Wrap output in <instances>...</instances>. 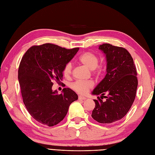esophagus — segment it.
Wrapping results in <instances>:
<instances>
[{"instance_id":"34e87169","label":"esophagus","mask_w":155,"mask_h":155,"mask_svg":"<svg viewBox=\"0 0 155 155\" xmlns=\"http://www.w3.org/2000/svg\"><path fill=\"white\" fill-rule=\"evenodd\" d=\"M78 99L80 100V101H84V100H86V98L84 97H82V96H78Z\"/></svg>"}]
</instances>
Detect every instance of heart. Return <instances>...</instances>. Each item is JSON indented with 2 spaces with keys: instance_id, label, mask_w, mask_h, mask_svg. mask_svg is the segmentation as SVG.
<instances>
[{
  "instance_id": "b5f03b06",
  "label": "heart",
  "mask_w": 155,
  "mask_h": 155,
  "mask_svg": "<svg viewBox=\"0 0 155 155\" xmlns=\"http://www.w3.org/2000/svg\"><path fill=\"white\" fill-rule=\"evenodd\" d=\"M79 62L85 66L94 75H99L101 73L102 69L98 66V58L96 54L91 52H86L82 54L79 57ZM72 66L71 62H68L64 66L62 73L65 77H69L72 73ZM93 87V83L91 81H77L71 84V88L77 93L85 94L88 91Z\"/></svg>"
}]
</instances>
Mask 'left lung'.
<instances>
[{
    "label": "left lung",
    "instance_id": "obj_1",
    "mask_svg": "<svg viewBox=\"0 0 155 155\" xmlns=\"http://www.w3.org/2000/svg\"><path fill=\"white\" fill-rule=\"evenodd\" d=\"M99 49L106 54L107 74L93 92V94L101 96L94 100L95 107L91 117L98 123L109 124L123 118L135 99L137 68L130 54L124 48L104 43Z\"/></svg>",
    "mask_w": 155,
    "mask_h": 155
}]
</instances>
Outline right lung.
I'll use <instances>...</instances> for the list:
<instances>
[{
  "instance_id": "right-lung-1",
  "label": "right lung",
  "mask_w": 155,
  "mask_h": 155,
  "mask_svg": "<svg viewBox=\"0 0 155 155\" xmlns=\"http://www.w3.org/2000/svg\"><path fill=\"white\" fill-rule=\"evenodd\" d=\"M79 48L67 49L51 43L29 48L20 62L18 77L28 112L38 123L52 127L64 119L78 95L69 88L62 94L52 91L53 82L61 83L62 70Z\"/></svg>"
}]
</instances>
